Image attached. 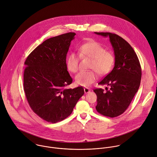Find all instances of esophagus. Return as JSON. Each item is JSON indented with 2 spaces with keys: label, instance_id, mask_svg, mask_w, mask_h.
Segmentation results:
<instances>
[{
  "label": "esophagus",
  "instance_id": "1",
  "mask_svg": "<svg viewBox=\"0 0 157 157\" xmlns=\"http://www.w3.org/2000/svg\"><path fill=\"white\" fill-rule=\"evenodd\" d=\"M90 91V88H84V92H85V93H88Z\"/></svg>",
  "mask_w": 157,
  "mask_h": 157
}]
</instances>
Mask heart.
I'll return each mask as SVG.
<instances>
[{
    "label": "heart",
    "mask_w": 157,
    "mask_h": 157,
    "mask_svg": "<svg viewBox=\"0 0 157 157\" xmlns=\"http://www.w3.org/2000/svg\"><path fill=\"white\" fill-rule=\"evenodd\" d=\"M81 58L92 59L87 71H81L75 76V83L82 86H88L97 78L96 72L102 76L109 73L115 64L113 54L106 51V48L96 41H90L81 45L78 48ZM80 58L75 52L69 53L66 58V66L71 72L75 73L79 68Z\"/></svg>",
    "instance_id": "obj_1"
}]
</instances>
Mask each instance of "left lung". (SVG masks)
<instances>
[{
    "instance_id": "obj_1",
    "label": "left lung",
    "mask_w": 157,
    "mask_h": 157,
    "mask_svg": "<svg viewBox=\"0 0 157 157\" xmlns=\"http://www.w3.org/2000/svg\"><path fill=\"white\" fill-rule=\"evenodd\" d=\"M109 37L115 55L113 70L98 84L106 85L105 91L94 89L97 95L96 110L111 118L122 114L128 107L140 86L142 71L137 55L122 37L110 33H94Z\"/></svg>"
}]
</instances>
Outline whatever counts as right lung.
Here are the masks:
<instances>
[{
    "label": "right lung",
    "mask_w": 157,
    "mask_h": 157,
    "mask_svg": "<svg viewBox=\"0 0 157 157\" xmlns=\"http://www.w3.org/2000/svg\"><path fill=\"white\" fill-rule=\"evenodd\" d=\"M76 35L68 33L50 38L36 47L26 58L24 90L31 109L52 123L69 117L84 89H64L72 83L66 66V55Z\"/></svg>",
    "instance_id": "obj_1"
}]
</instances>
